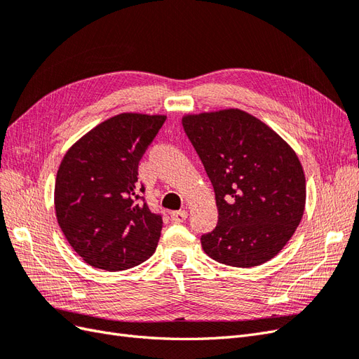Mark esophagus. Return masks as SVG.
I'll return each instance as SVG.
<instances>
[{"mask_svg": "<svg viewBox=\"0 0 359 359\" xmlns=\"http://www.w3.org/2000/svg\"><path fill=\"white\" fill-rule=\"evenodd\" d=\"M187 219V211H172L170 212V220L173 223H182Z\"/></svg>", "mask_w": 359, "mask_h": 359, "instance_id": "esophagus-1", "label": "esophagus"}]
</instances>
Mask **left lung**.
I'll return each mask as SVG.
<instances>
[{"label": "left lung", "instance_id": "1", "mask_svg": "<svg viewBox=\"0 0 359 359\" xmlns=\"http://www.w3.org/2000/svg\"><path fill=\"white\" fill-rule=\"evenodd\" d=\"M182 127L208 175L219 208L203 252L229 266L273 259L290 240L306 206L298 156L274 130L240 109L187 115Z\"/></svg>", "mask_w": 359, "mask_h": 359}]
</instances>
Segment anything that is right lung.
Listing matches in <instances>:
<instances>
[{
  "label": "right lung",
  "mask_w": 359,
  "mask_h": 359,
  "mask_svg": "<svg viewBox=\"0 0 359 359\" xmlns=\"http://www.w3.org/2000/svg\"><path fill=\"white\" fill-rule=\"evenodd\" d=\"M165 121L163 115L119 114L64 156L55 181L57 220L88 265L123 271L156 252L163 219L149 210L137 166Z\"/></svg>",
  "instance_id": "right-lung-1"
}]
</instances>
